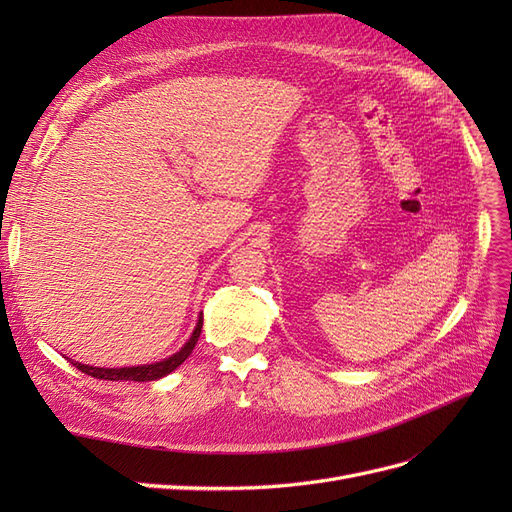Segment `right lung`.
<instances>
[{
  "label": "right lung",
  "mask_w": 512,
  "mask_h": 512,
  "mask_svg": "<svg viewBox=\"0 0 512 512\" xmlns=\"http://www.w3.org/2000/svg\"><path fill=\"white\" fill-rule=\"evenodd\" d=\"M200 331H203V316H200L196 329L190 337V342L185 344L177 354L168 356L166 361H160V363H153V365H141V367H121V369H104V367H89V365H83V363H74L70 361L76 369L83 371V374L91 376V378H100V380H134V382H151V380H158V378H164L166 374H170V371H175L188 356L192 354L198 337H200Z\"/></svg>",
  "instance_id": "add662e5"
}]
</instances>
